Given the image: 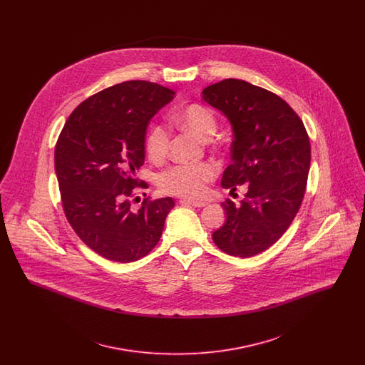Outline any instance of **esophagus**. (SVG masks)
Here are the masks:
<instances>
[{
  "label": "esophagus",
  "mask_w": 365,
  "mask_h": 365,
  "mask_svg": "<svg viewBox=\"0 0 365 365\" xmlns=\"http://www.w3.org/2000/svg\"><path fill=\"white\" fill-rule=\"evenodd\" d=\"M185 202L190 204L191 207H195V208H202L207 205L205 201H198V200H183Z\"/></svg>",
  "instance_id": "1"
}]
</instances>
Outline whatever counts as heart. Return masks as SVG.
Instances as JSON below:
<instances>
[{"label": "heart", "instance_id": "obj_1", "mask_svg": "<svg viewBox=\"0 0 365 365\" xmlns=\"http://www.w3.org/2000/svg\"><path fill=\"white\" fill-rule=\"evenodd\" d=\"M176 123L198 135L207 139L216 131V113L205 105L191 104L180 109L176 116ZM170 148V134L161 124H153L146 137V153L153 160L167 156ZM216 176V167L210 163L198 164H175L157 175L158 189L163 192L197 197L205 190L207 183Z\"/></svg>", "mask_w": 365, "mask_h": 365}]
</instances>
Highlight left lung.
Wrapping results in <instances>:
<instances>
[{
  "label": "left lung",
  "instance_id": "8db88e82",
  "mask_svg": "<svg viewBox=\"0 0 365 365\" xmlns=\"http://www.w3.org/2000/svg\"><path fill=\"white\" fill-rule=\"evenodd\" d=\"M202 98L232 125L231 160L225 189L247 191L235 205L222 202L225 225L212 234L227 255L252 257L278 241L294 220L307 189L311 143L294 109L272 91L240 79H225L202 90Z\"/></svg>",
  "mask_w": 365,
  "mask_h": 365
}]
</instances>
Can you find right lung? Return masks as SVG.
Returning <instances> with one entry per match:
<instances>
[{"label":"right lung","instance_id":"1","mask_svg":"<svg viewBox=\"0 0 365 365\" xmlns=\"http://www.w3.org/2000/svg\"><path fill=\"white\" fill-rule=\"evenodd\" d=\"M171 88L148 81L108 87L78 105L54 149L61 204L73 231L105 259L133 262L160 241L171 197L145 198L131 209L135 171L145 163L150 119L174 98Z\"/></svg>","mask_w":365,"mask_h":365}]
</instances>
